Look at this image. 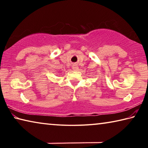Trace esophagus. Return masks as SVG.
<instances>
[{"instance_id": "34e87169", "label": "esophagus", "mask_w": 148, "mask_h": 148, "mask_svg": "<svg viewBox=\"0 0 148 148\" xmlns=\"http://www.w3.org/2000/svg\"><path fill=\"white\" fill-rule=\"evenodd\" d=\"M72 69H73L74 71H77L78 66H77V65L76 64H73V65H72Z\"/></svg>"}]
</instances>
